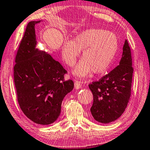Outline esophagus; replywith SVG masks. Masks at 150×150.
Listing matches in <instances>:
<instances>
[{
	"label": "esophagus",
	"mask_w": 150,
	"mask_h": 150,
	"mask_svg": "<svg viewBox=\"0 0 150 150\" xmlns=\"http://www.w3.org/2000/svg\"><path fill=\"white\" fill-rule=\"evenodd\" d=\"M74 87L76 89H77V90H79V89H80L81 87H82V83L79 82V81H75Z\"/></svg>",
	"instance_id": "esophagus-1"
}]
</instances>
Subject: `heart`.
<instances>
[{"label":"heart","instance_id":"obj_1","mask_svg":"<svg viewBox=\"0 0 150 150\" xmlns=\"http://www.w3.org/2000/svg\"><path fill=\"white\" fill-rule=\"evenodd\" d=\"M119 41L114 33L102 29H88L78 33L73 40L66 39L62 58L72 67L82 51V59L74 70V74L86 77L92 72L103 73L109 68L117 53Z\"/></svg>","mask_w":150,"mask_h":150}]
</instances>
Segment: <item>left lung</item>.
I'll use <instances>...</instances> for the list:
<instances>
[{"instance_id":"left-lung-1","label":"left lung","mask_w":150,"mask_h":150,"mask_svg":"<svg viewBox=\"0 0 150 150\" xmlns=\"http://www.w3.org/2000/svg\"><path fill=\"white\" fill-rule=\"evenodd\" d=\"M132 66L130 48L125 40L119 65L98 82L89 85L93 96L90 111L98 122L104 124L113 122L125 111L131 94Z\"/></svg>"}]
</instances>
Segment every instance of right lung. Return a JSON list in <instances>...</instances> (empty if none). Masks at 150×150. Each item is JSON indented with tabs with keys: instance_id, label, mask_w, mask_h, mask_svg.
Here are the masks:
<instances>
[{
	"instance_id": "right-lung-1",
	"label": "right lung",
	"mask_w": 150,
	"mask_h": 150,
	"mask_svg": "<svg viewBox=\"0 0 150 150\" xmlns=\"http://www.w3.org/2000/svg\"><path fill=\"white\" fill-rule=\"evenodd\" d=\"M28 23L16 56L14 80L18 103L28 119L48 125L56 121L63 99L74 88L72 80L65 81L67 71L47 52L36 48L35 25Z\"/></svg>"
}]
</instances>
